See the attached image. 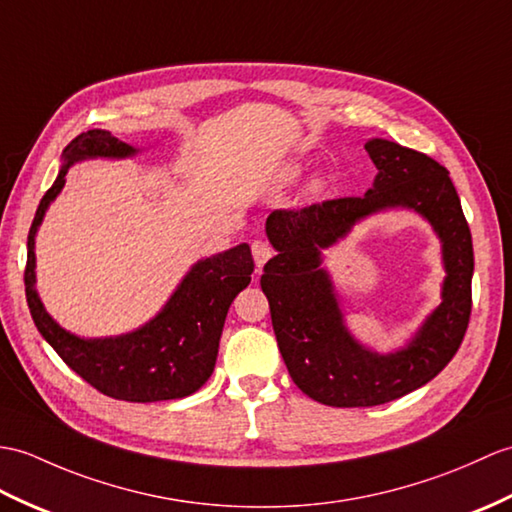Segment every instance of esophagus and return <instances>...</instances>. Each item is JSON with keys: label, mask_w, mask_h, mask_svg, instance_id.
Instances as JSON below:
<instances>
[{"label": "esophagus", "mask_w": 512, "mask_h": 512, "mask_svg": "<svg viewBox=\"0 0 512 512\" xmlns=\"http://www.w3.org/2000/svg\"><path fill=\"white\" fill-rule=\"evenodd\" d=\"M251 251H253V259H255V264H257L259 270L264 268L266 261L272 257V246L268 242H264V240H255L251 244Z\"/></svg>", "instance_id": "obj_1"}]
</instances>
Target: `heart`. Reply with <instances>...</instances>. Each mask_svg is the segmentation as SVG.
Listing matches in <instances>:
<instances>
[{"label":"heart","mask_w":512,"mask_h":512,"mask_svg":"<svg viewBox=\"0 0 512 512\" xmlns=\"http://www.w3.org/2000/svg\"><path fill=\"white\" fill-rule=\"evenodd\" d=\"M301 174V165H296V163H290V165H285V168L279 172V183H283V185H288V183H292L296 176ZM325 189V181L320 176H314L310 183H307V192H310L312 196H316V194H320Z\"/></svg>","instance_id":"obj_1"}]
</instances>
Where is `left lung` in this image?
I'll return each instance as SVG.
<instances>
[{
    "label": "left lung",
    "mask_w": 512,
    "mask_h": 512,
    "mask_svg": "<svg viewBox=\"0 0 512 512\" xmlns=\"http://www.w3.org/2000/svg\"><path fill=\"white\" fill-rule=\"evenodd\" d=\"M375 163L373 187L360 198L325 200L301 211H272L266 235L277 255L264 266L272 329L292 382L334 408H371L425 386L454 358L471 316L473 244L456 187L441 163L388 139L364 144ZM388 208H412L442 240V305L406 348L377 354L343 325L322 251L355 223Z\"/></svg>",
    "instance_id": "obj_1"
}]
</instances>
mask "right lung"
<instances>
[{
    "label": "right lung",
    "mask_w": 512,
    "mask_h": 512,
    "mask_svg": "<svg viewBox=\"0 0 512 512\" xmlns=\"http://www.w3.org/2000/svg\"><path fill=\"white\" fill-rule=\"evenodd\" d=\"M139 150L113 137L109 130H87L63 150V165L54 185L41 198L28 233L26 299L34 325L63 362L106 397L152 403L192 395L216 368L218 344L233 299L251 283L255 268L251 246L198 259L176 285L161 312L146 325L122 336L82 338L63 329L47 314L37 292L34 237L47 207L65 187V174L85 159H128Z\"/></svg>",
    "instance_id": "1"
}]
</instances>
